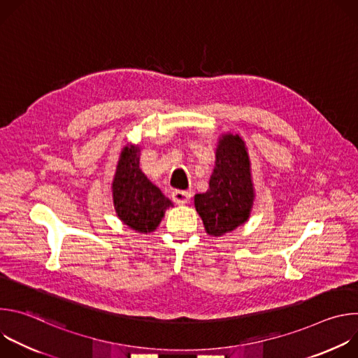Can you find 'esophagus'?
I'll return each mask as SVG.
<instances>
[{"label": "esophagus", "instance_id": "1", "mask_svg": "<svg viewBox=\"0 0 358 358\" xmlns=\"http://www.w3.org/2000/svg\"><path fill=\"white\" fill-rule=\"evenodd\" d=\"M173 201L176 203H178V206H184V203H187L191 198V192L189 191H180V189H176L173 191Z\"/></svg>", "mask_w": 358, "mask_h": 358}]
</instances>
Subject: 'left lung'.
Listing matches in <instances>:
<instances>
[{
	"instance_id": "left-lung-1",
	"label": "left lung",
	"mask_w": 358,
	"mask_h": 358,
	"mask_svg": "<svg viewBox=\"0 0 358 358\" xmlns=\"http://www.w3.org/2000/svg\"><path fill=\"white\" fill-rule=\"evenodd\" d=\"M253 199L255 188L245 141L239 134L225 133L215 150L210 188L194 196L195 210L208 235L222 236L249 220Z\"/></svg>"
}]
</instances>
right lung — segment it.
<instances>
[{"mask_svg": "<svg viewBox=\"0 0 358 358\" xmlns=\"http://www.w3.org/2000/svg\"><path fill=\"white\" fill-rule=\"evenodd\" d=\"M112 195L119 220L140 234L156 231L167 208L173 207V202L141 171L138 144H127L122 150Z\"/></svg>", "mask_w": 358, "mask_h": 358, "instance_id": "right-lung-1", "label": "right lung"}]
</instances>
